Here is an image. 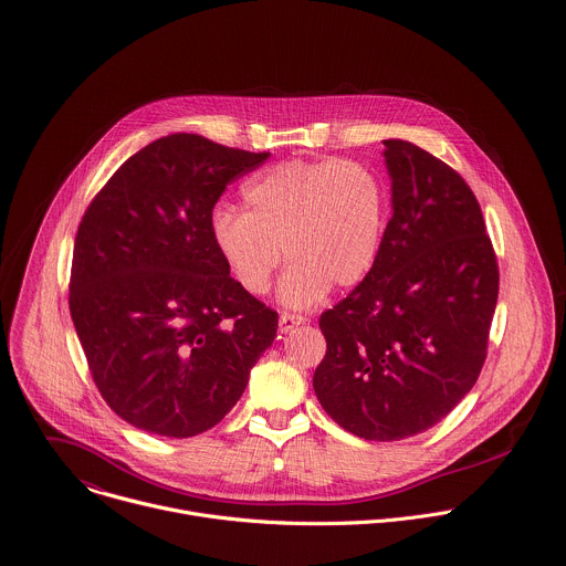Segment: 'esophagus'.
Segmentation results:
<instances>
[{"instance_id": "34e87169", "label": "esophagus", "mask_w": 566, "mask_h": 566, "mask_svg": "<svg viewBox=\"0 0 566 566\" xmlns=\"http://www.w3.org/2000/svg\"><path fill=\"white\" fill-rule=\"evenodd\" d=\"M304 322H306V317L300 315V313H282L280 315V331L286 333V331H291V328H295V326H300Z\"/></svg>"}]
</instances>
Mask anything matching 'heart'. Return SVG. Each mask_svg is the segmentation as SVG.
Returning <instances> with one entry per match:
<instances>
[{
	"label": "heart",
	"mask_w": 566,
	"mask_h": 566,
	"mask_svg": "<svg viewBox=\"0 0 566 566\" xmlns=\"http://www.w3.org/2000/svg\"><path fill=\"white\" fill-rule=\"evenodd\" d=\"M244 209L220 207L209 220L211 244L233 282L264 295L284 258L280 297L306 308L328 289H355L380 258L389 191L355 159H286L247 179Z\"/></svg>",
	"instance_id": "heart-1"
}]
</instances>
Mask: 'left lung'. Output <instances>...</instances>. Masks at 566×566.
<instances>
[{
	"label": "left lung",
	"instance_id": "obj_1",
	"mask_svg": "<svg viewBox=\"0 0 566 566\" xmlns=\"http://www.w3.org/2000/svg\"><path fill=\"white\" fill-rule=\"evenodd\" d=\"M394 218L373 271L319 317L313 389L348 433L396 442L447 418L486 359L500 271L482 209L458 170L385 139Z\"/></svg>",
	"mask_w": 566,
	"mask_h": 566
}]
</instances>
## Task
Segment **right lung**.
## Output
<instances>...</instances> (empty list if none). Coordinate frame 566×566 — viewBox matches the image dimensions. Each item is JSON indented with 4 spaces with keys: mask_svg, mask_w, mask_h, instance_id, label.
I'll return each instance as SVG.
<instances>
[{
    "mask_svg": "<svg viewBox=\"0 0 566 566\" xmlns=\"http://www.w3.org/2000/svg\"><path fill=\"white\" fill-rule=\"evenodd\" d=\"M266 159L193 133L159 137L80 222L71 317L99 396L146 433L213 429L275 339L277 311L233 282L209 235L227 184Z\"/></svg>",
    "mask_w": 566,
    "mask_h": 566,
    "instance_id": "obj_1",
    "label": "right lung"
}]
</instances>
